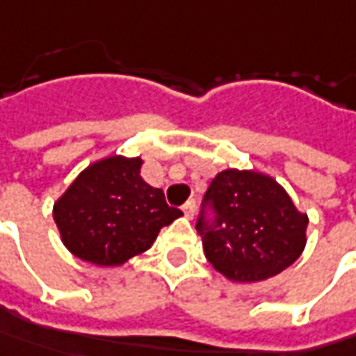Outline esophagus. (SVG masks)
<instances>
[{
    "instance_id": "esophagus-1",
    "label": "esophagus",
    "mask_w": 356,
    "mask_h": 356,
    "mask_svg": "<svg viewBox=\"0 0 356 356\" xmlns=\"http://www.w3.org/2000/svg\"><path fill=\"white\" fill-rule=\"evenodd\" d=\"M183 213H185V217H189V219L193 217V215H195V203H193V201H187V203L183 205Z\"/></svg>"
}]
</instances>
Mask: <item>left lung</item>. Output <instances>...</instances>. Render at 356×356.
Instances as JSON below:
<instances>
[{"instance_id":"8db88e82","label":"left lung","mask_w":356,"mask_h":356,"mask_svg":"<svg viewBox=\"0 0 356 356\" xmlns=\"http://www.w3.org/2000/svg\"><path fill=\"white\" fill-rule=\"evenodd\" d=\"M307 225L309 217L275 179L259 171L225 169L203 197L197 233L215 270L235 283H259L301 257Z\"/></svg>"}]
</instances>
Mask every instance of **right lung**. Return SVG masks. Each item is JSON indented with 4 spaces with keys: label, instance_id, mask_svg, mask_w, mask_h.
<instances>
[{
    "label": "right lung",
    "instance_id": "obj_1",
    "mask_svg": "<svg viewBox=\"0 0 356 356\" xmlns=\"http://www.w3.org/2000/svg\"><path fill=\"white\" fill-rule=\"evenodd\" d=\"M141 157L111 155L91 163L54 205L70 253L97 267H119L145 253L161 227L183 213L141 177Z\"/></svg>",
    "mask_w": 356,
    "mask_h": 356
}]
</instances>
